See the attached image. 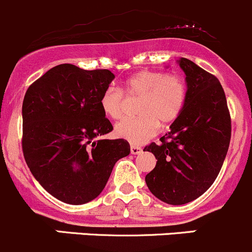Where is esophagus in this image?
Returning a JSON list of instances; mask_svg holds the SVG:
<instances>
[{
    "label": "esophagus",
    "mask_w": 252,
    "mask_h": 252,
    "mask_svg": "<svg viewBox=\"0 0 252 252\" xmlns=\"http://www.w3.org/2000/svg\"><path fill=\"white\" fill-rule=\"evenodd\" d=\"M139 153H142L141 147L132 144V146H131V154H139Z\"/></svg>",
    "instance_id": "esophagus-1"
}]
</instances>
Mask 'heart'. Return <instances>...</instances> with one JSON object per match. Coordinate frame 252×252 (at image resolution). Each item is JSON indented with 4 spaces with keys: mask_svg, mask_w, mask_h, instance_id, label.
Masks as SVG:
<instances>
[{
    "mask_svg": "<svg viewBox=\"0 0 252 252\" xmlns=\"http://www.w3.org/2000/svg\"><path fill=\"white\" fill-rule=\"evenodd\" d=\"M125 96H141L137 105L139 116L119 123L115 134L132 144H142L158 133L160 124L170 125L178 120L185 108L188 87L176 72L139 71L124 82L121 91L108 87L101 93L99 105L104 115L113 120L123 118Z\"/></svg>",
    "mask_w": 252,
    "mask_h": 252,
    "instance_id": "b5f03b06",
    "label": "heart"
}]
</instances>
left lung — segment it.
Listing matches in <instances>:
<instances>
[{
  "mask_svg": "<svg viewBox=\"0 0 252 252\" xmlns=\"http://www.w3.org/2000/svg\"><path fill=\"white\" fill-rule=\"evenodd\" d=\"M186 74L185 108L170 131L143 151L156 156V168L146 175L149 191L169 205L200 197L218 176L228 152L231 120L218 78L195 62L181 57Z\"/></svg>",
  "mask_w": 252,
  "mask_h": 252,
  "instance_id": "1",
  "label": "left lung"
}]
</instances>
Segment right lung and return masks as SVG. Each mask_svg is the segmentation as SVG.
<instances>
[{"instance_id": "right-lung-1", "label": "right lung", "mask_w": 252, "mask_h": 252, "mask_svg": "<svg viewBox=\"0 0 252 252\" xmlns=\"http://www.w3.org/2000/svg\"><path fill=\"white\" fill-rule=\"evenodd\" d=\"M114 77L109 69L62 63L24 95V159L39 184L62 202L83 205L98 197L116 161L129 154L126 139L101 138L113 125L99 99Z\"/></svg>"}]
</instances>
